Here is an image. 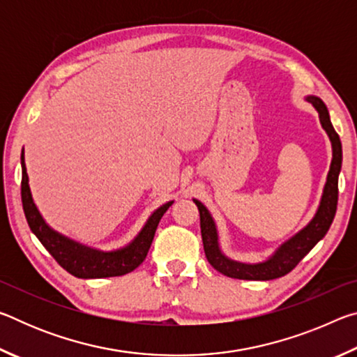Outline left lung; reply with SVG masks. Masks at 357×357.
Instances as JSON below:
<instances>
[{"instance_id": "1", "label": "left lung", "mask_w": 357, "mask_h": 357, "mask_svg": "<svg viewBox=\"0 0 357 357\" xmlns=\"http://www.w3.org/2000/svg\"><path fill=\"white\" fill-rule=\"evenodd\" d=\"M305 100L310 102L317 108L319 123H321L323 129L329 137L332 144V162L317 214L313 215V219L301 231L285 241L266 261L255 264L234 261V259H229L223 255V252L220 250L219 234H217L213 215L209 214V211L202 202L193 200L198 211H200V227L204 253H206L209 264L223 275L241 280L279 279V277L293 271L301 259L317 245L318 241H321L326 236L332 220H334L338 200V174H340L342 168V142L334 126L331 123L328 107L324 105V102L317 98V96H307Z\"/></svg>"}]
</instances>
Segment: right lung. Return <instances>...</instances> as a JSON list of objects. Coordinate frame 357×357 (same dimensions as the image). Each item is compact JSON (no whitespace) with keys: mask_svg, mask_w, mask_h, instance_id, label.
Returning <instances> with one entry per match:
<instances>
[{"mask_svg":"<svg viewBox=\"0 0 357 357\" xmlns=\"http://www.w3.org/2000/svg\"><path fill=\"white\" fill-rule=\"evenodd\" d=\"M22 203L28 225L40 244L48 253L56 259L58 264L68 271L69 274L78 279H102V277H116L129 274L138 268L148 255V250L153 243L157 225L167 209L173 202H168L157 208L144 223L142 231L137 234L132 243L123 249L104 252L93 247L75 243L64 234L55 231L47 225L44 217L40 215L38 206L34 204L31 190L28 184V173L25 167V154L22 151Z\"/></svg>","mask_w":357,"mask_h":357,"instance_id":"obj_1","label":"right lung"}]
</instances>
